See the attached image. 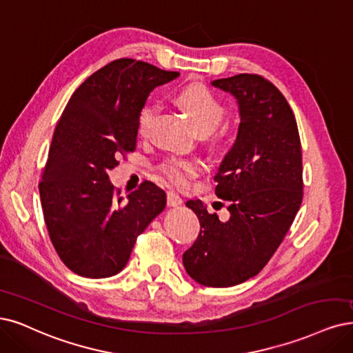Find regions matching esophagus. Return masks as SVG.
Listing matches in <instances>:
<instances>
[{
    "label": "esophagus",
    "instance_id": "obj_1",
    "mask_svg": "<svg viewBox=\"0 0 353 353\" xmlns=\"http://www.w3.org/2000/svg\"><path fill=\"white\" fill-rule=\"evenodd\" d=\"M183 203V201H181V198L179 196L177 193L174 192H167V205L172 206V208H176L179 205Z\"/></svg>",
    "mask_w": 353,
    "mask_h": 353
}]
</instances>
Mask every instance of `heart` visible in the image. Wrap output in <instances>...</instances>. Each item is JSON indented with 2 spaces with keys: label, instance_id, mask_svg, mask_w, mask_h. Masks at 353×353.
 Masks as SVG:
<instances>
[{
  "label": "heart",
  "instance_id": "heart-1",
  "mask_svg": "<svg viewBox=\"0 0 353 353\" xmlns=\"http://www.w3.org/2000/svg\"><path fill=\"white\" fill-rule=\"evenodd\" d=\"M177 101L190 116L194 126L201 134L214 130L223 121L225 109L211 90L203 85H189L177 94ZM157 108L148 104L142 109L138 119V132L141 137H148ZM201 163L198 160L170 157L160 165V174L168 183L179 189L189 186V181L199 173Z\"/></svg>",
  "mask_w": 353,
  "mask_h": 353
}]
</instances>
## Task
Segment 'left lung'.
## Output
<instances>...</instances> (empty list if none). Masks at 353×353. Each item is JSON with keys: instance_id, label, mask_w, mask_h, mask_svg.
I'll return each instance as SVG.
<instances>
[{"instance_id": "8db88e82", "label": "left lung", "mask_w": 353, "mask_h": 353, "mask_svg": "<svg viewBox=\"0 0 353 353\" xmlns=\"http://www.w3.org/2000/svg\"><path fill=\"white\" fill-rule=\"evenodd\" d=\"M211 84L236 99L240 113L236 142L215 176L230 218L219 221L199 199L186 202L201 232L183 266L198 283L227 288L257 275L288 232L303 202V157L295 116L272 83L239 74Z\"/></svg>"}]
</instances>
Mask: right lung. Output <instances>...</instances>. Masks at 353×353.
<instances>
[{
  "label": "right lung",
  "mask_w": 353,
  "mask_h": 353,
  "mask_svg": "<svg viewBox=\"0 0 353 353\" xmlns=\"http://www.w3.org/2000/svg\"><path fill=\"white\" fill-rule=\"evenodd\" d=\"M180 74L135 59H116L78 87L52 138L39 193L52 244L84 278L119 273L135 241L164 211L165 192L151 181L119 196L109 172L134 151L138 119L157 85Z\"/></svg>",
  "instance_id": "add662e5"
}]
</instances>
